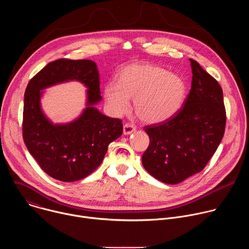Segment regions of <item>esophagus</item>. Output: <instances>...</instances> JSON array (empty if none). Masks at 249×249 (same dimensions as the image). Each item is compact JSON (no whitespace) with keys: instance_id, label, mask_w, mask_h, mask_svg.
Masks as SVG:
<instances>
[{"instance_id":"obj_1","label":"esophagus","mask_w":249,"mask_h":249,"mask_svg":"<svg viewBox=\"0 0 249 249\" xmlns=\"http://www.w3.org/2000/svg\"><path fill=\"white\" fill-rule=\"evenodd\" d=\"M135 131H136V127L133 124H131V123H126L123 126V134L124 135H130V134H132Z\"/></svg>"}]
</instances>
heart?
<instances>
[{"label":"heart","mask_w":249,"mask_h":249,"mask_svg":"<svg viewBox=\"0 0 249 249\" xmlns=\"http://www.w3.org/2000/svg\"><path fill=\"white\" fill-rule=\"evenodd\" d=\"M186 94L183 79L153 64H131L118 74V82L104 86V96L111 111L122 115L135 98L137 116L147 123H160L181 107Z\"/></svg>","instance_id":"obj_1"}]
</instances>
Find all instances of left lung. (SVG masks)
Segmentation results:
<instances>
[{"instance_id":"obj_1","label":"left lung","mask_w":249,"mask_h":249,"mask_svg":"<svg viewBox=\"0 0 249 249\" xmlns=\"http://www.w3.org/2000/svg\"><path fill=\"white\" fill-rule=\"evenodd\" d=\"M191 89L173 116L145 127L150 145L142 157L158 180L177 184L200 172L224 137L226 109L219 83L193 59Z\"/></svg>"}]
</instances>
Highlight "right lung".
Returning <instances> with one entry per match:
<instances>
[{
	"label": "right lung",
	"instance_id": "1",
	"mask_svg": "<svg viewBox=\"0 0 249 249\" xmlns=\"http://www.w3.org/2000/svg\"><path fill=\"white\" fill-rule=\"evenodd\" d=\"M69 80H78L88 89L87 107L76 121L53 124L41 109L42 90ZM101 98L98 70L91 60L53 61L29 81L24 93L23 141L49 176L64 182L85 178L100 165L108 145L122 135L120 119L94 107Z\"/></svg>",
	"mask_w": 249,
	"mask_h": 249
}]
</instances>
